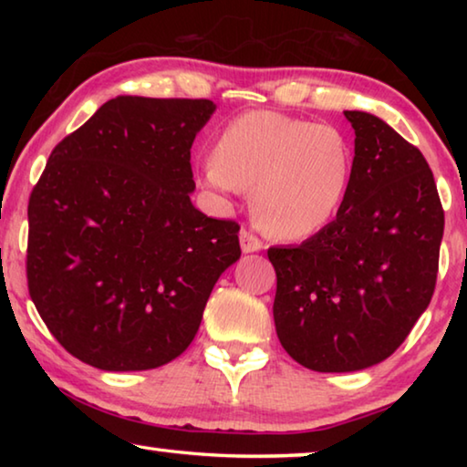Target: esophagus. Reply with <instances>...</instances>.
Segmentation results:
<instances>
[{
    "instance_id": "obj_1",
    "label": "esophagus",
    "mask_w": 467,
    "mask_h": 467,
    "mask_svg": "<svg viewBox=\"0 0 467 467\" xmlns=\"http://www.w3.org/2000/svg\"><path fill=\"white\" fill-rule=\"evenodd\" d=\"M239 241H241L243 253H255V251H262L264 249V243L259 241L257 236L253 234L251 231H247V228H243V231H241Z\"/></svg>"
}]
</instances>
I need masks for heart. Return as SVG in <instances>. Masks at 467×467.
I'll return each instance as SVG.
<instances>
[{
  "mask_svg": "<svg viewBox=\"0 0 467 467\" xmlns=\"http://www.w3.org/2000/svg\"><path fill=\"white\" fill-rule=\"evenodd\" d=\"M352 150L329 123L249 110L226 125L200 179L220 195L253 189L251 208L267 234L298 241L331 223L346 200Z\"/></svg>",
  "mask_w": 467,
  "mask_h": 467,
  "instance_id": "1",
  "label": "heart"
}]
</instances>
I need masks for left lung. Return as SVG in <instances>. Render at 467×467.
<instances>
[{"instance_id": "8db88e82", "label": "left lung", "mask_w": 467, "mask_h": 467, "mask_svg": "<svg viewBox=\"0 0 467 467\" xmlns=\"http://www.w3.org/2000/svg\"><path fill=\"white\" fill-rule=\"evenodd\" d=\"M350 187L336 220L298 247H270L274 321L292 358L319 373L373 367L429 306L445 212L420 150L385 121L344 110Z\"/></svg>"}]
</instances>
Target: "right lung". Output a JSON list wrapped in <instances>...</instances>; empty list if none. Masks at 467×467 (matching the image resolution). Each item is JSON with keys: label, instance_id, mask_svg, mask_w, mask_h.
Returning a JSON list of instances; mask_svg holds the SVG:
<instances>
[{"label": "right lung", "instance_id": "right-lung-1", "mask_svg": "<svg viewBox=\"0 0 467 467\" xmlns=\"http://www.w3.org/2000/svg\"><path fill=\"white\" fill-rule=\"evenodd\" d=\"M214 110L208 99L117 97L53 148L28 200V292L86 365L177 358L241 257V226L189 200L192 146Z\"/></svg>", "mask_w": 467, "mask_h": 467}]
</instances>
